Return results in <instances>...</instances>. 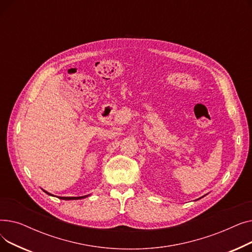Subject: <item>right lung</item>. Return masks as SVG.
<instances>
[{"instance_id": "add662e5", "label": "right lung", "mask_w": 252, "mask_h": 252, "mask_svg": "<svg viewBox=\"0 0 252 252\" xmlns=\"http://www.w3.org/2000/svg\"><path fill=\"white\" fill-rule=\"evenodd\" d=\"M45 191V190H44ZM46 192V191H45ZM47 194H49V195H52V194H50V193H48V192H46ZM53 196V195H52ZM86 197H88V195H86V196H81V197H58V198H60V199H63V200H76V199H83V198H86Z\"/></svg>"}]
</instances>
